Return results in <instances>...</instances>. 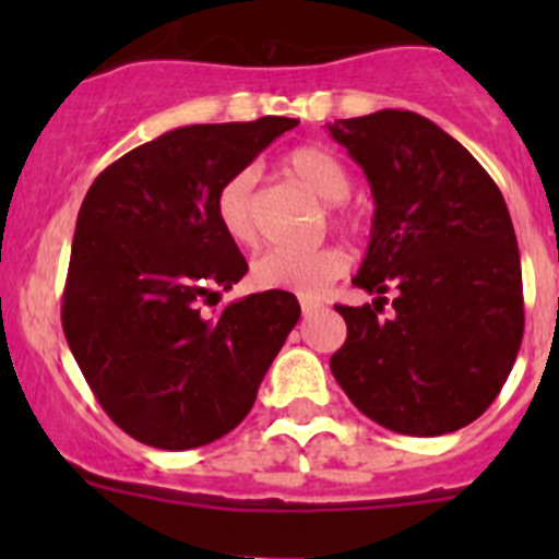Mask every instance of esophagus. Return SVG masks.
Returning a JSON list of instances; mask_svg holds the SVG:
<instances>
[{
	"label": "esophagus",
	"instance_id": "1",
	"mask_svg": "<svg viewBox=\"0 0 559 559\" xmlns=\"http://www.w3.org/2000/svg\"><path fill=\"white\" fill-rule=\"evenodd\" d=\"M300 308H302V316H311V313L319 311L321 302H316V300H300Z\"/></svg>",
	"mask_w": 559,
	"mask_h": 559
}]
</instances>
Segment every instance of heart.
<instances>
[{
    "mask_svg": "<svg viewBox=\"0 0 559 559\" xmlns=\"http://www.w3.org/2000/svg\"><path fill=\"white\" fill-rule=\"evenodd\" d=\"M286 170L326 202H343L352 191L346 165L324 145H297L286 154ZM257 175L238 170L216 191V222L235 246L257 243V207H253ZM343 218V207L335 205ZM346 270V253L337 246H319L311 251L270 248L251 262V284L264 292H292L297 297H319Z\"/></svg>",
    "mask_w": 559,
    "mask_h": 559,
    "instance_id": "obj_1",
    "label": "heart"
}]
</instances>
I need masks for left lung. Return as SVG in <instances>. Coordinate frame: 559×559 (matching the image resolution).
<instances>
[{"label":"left lung","instance_id":"1","mask_svg":"<svg viewBox=\"0 0 559 559\" xmlns=\"http://www.w3.org/2000/svg\"><path fill=\"white\" fill-rule=\"evenodd\" d=\"M326 129L368 175L376 202L354 275L376 300L335 306L348 335L332 354V376L386 430H460L500 394L524 332L520 248L503 194L471 151L419 112L379 110Z\"/></svg>","mask_w":559,"mask_h":559}]
</instances>
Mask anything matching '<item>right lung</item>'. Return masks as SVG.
Here are the masks:
<instances>
[{"label":"right lung","mask_w":559,"mask_h":559,"mask_svg":"<svg viewBox=\"0 0 559 559\" xmlns=\"http://www.w3.org/2000/svg\"><path fill=\"white\" fill-rule=\"evenodd\" d=\"M297 118L194 123L97 175L78 213L61 326L94 397L127 436L183 452L246 419L300 319L289 292L202 316L248 273L216 222V191Z\"/></svg>","instance_id":"1"}]
</instances>
